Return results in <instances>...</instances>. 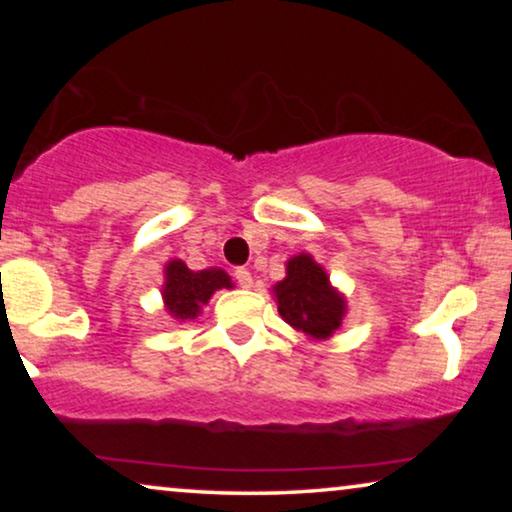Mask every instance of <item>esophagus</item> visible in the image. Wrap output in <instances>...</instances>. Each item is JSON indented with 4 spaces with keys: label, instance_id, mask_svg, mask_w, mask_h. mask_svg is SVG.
<instances>
[{
    "label": "esophagus",
    "instance_id": "obj_1",
    "mask_svg": "<svg viewBox=\"0 0 512 512\" xmlns=\"http://www.w3.org/2000/svg\"><path fill=\"white\" fill-rule=\"evenodd\" d=\"M235 279H237V284L242 286V289H251V286H254V277H251V272L247 268H237Z\"/></svg>",
    "mask_w": 512,
    "mask_h": 512
}]
</instances>
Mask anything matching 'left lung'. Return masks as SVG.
<instances>
[{
    "instance_id": "left-lung-1",
    "label": "left lung",
    "mask_w": 512,
    "mask_h": 512,
    "mask_svg": "<svg viewBox=\"0 0 512 512\" xmlns=\"http://www.w3.org/2000/svg\"><path fill=\"white\" fill-rule=\"evenodd\" d=\"M272 293L286 324L312 340L331 338L347 312L342 293L333 289L326 270L310 254H298L286 263V277L272 286Z\"/></svg>"
}]
</instances>
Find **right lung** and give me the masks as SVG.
<instances>
[{"mask_svg": "<svg viewBox=\"0 0 512 512\" xmlns=\"http://www.w3.org/2000/svg\"><path fill=\"white\" fill-rule=\"evenodd\" d=\"M219 289H233L228 272L219 268L193 272L179 258L165 265L163 300L174 319H195L209 303L212 293Z\"/></svg>", "mask_w": 512, "mask_h": 512, "instance_id": "right-lung-1", "label": "right lung"}]
</instances>
